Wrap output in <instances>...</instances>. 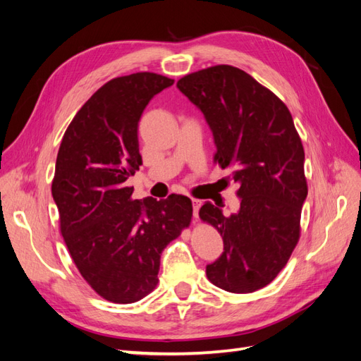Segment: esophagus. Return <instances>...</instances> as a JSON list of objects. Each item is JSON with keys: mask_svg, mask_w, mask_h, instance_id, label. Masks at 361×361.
Returning a JSON list of instances; mask_svg holds the SVG:
<instances>
[{"mask_svg": "<svg viewBox=\"0 0 361 361\" xmlns=\"http://www.w3.org/2000/svg\"><path fill=\"white\" fill-rule=\"evenodd\" d=\"M191 202H192V215H194L195 220H197V216H199V209H200V206H202V200H199V199H192Z\"/></svg>", "mask_w": 361, "mask_h": 361, "instance_id": "esophagus-1", "label": "esophagus"}]
</instances>
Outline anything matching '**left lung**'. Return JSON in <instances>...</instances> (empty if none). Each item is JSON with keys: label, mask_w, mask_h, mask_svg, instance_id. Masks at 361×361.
I'll return each mask as SVG.
<instances>
[{"label": "left lung", "mask_w": 361, "mask_h": 361, "mask_svg": "<svg viewBox=\"0 0 361 361\" xmlns=\"http://www.w3.org/2000/svg\"><path fill=\"white\" fill-rule=\"evenodd\" d=\"M176 85L200 108L212 130L214 162L231 169L239 183L238 212L226 215L209 202L200 207L202 220L224 243L206 276L233 293L265 288L298 244L307 197L304 149L292 116L269 89L228 64L185 75Z\"/></svg>", "instance_id": "1"}]
</instances>
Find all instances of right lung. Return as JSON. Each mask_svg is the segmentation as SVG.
Listing matches in <instances>:
<instances>
[{
    "mask_svg": "<svg viewBox=\"0 0 361 361\" xmlns=\"http://www.w3.org/2000/svg\"><path fill=\"white\" fill-rule=\"evenodd\" d=\"M174 80L154 72L104 84L75 114L59 149L52 197L73 264L106 301L129 304L158 285L162 250L187 228L192 203L133 199L126 179L140 169L138 122Z\"/></svg>",
    "mask_w": 361,
    "mask_h": 361,
    "instance_id": "1",
    "label": "right lung"
}]
</instances>
